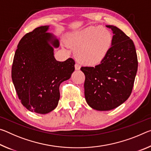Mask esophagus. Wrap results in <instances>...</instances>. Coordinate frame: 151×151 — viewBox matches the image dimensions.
I'll list each match as a JSON object with an SVG mask.
<instances>
[{
	"label": "esophagus",
	"instance_id": "34e87169",
	"mask_svg": "<svg viewBox=\"0 0 151 151\" xmlns=\"http://www.w3.org/2000/svg\"><path fill=\"white\" fill-rule=\"evenodd\" d=\"M75 70H80V68H81V66L79 65L78 64H75Z\"/></svg>",
	"mask_w": 151,
	"mask_h": 151
}]
</instances>
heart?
Masks as SVG:
<instances>
[{"label":"heart","instance_id":"b5f03b06","mask_svg":"<svg viewBox=\"0 0 151 151\" xmlns=\"http://www.w3.org/2000/svg\"><path fill=\"white\" fill-rule=\"evenodd\" d=\"M67 40L75 50V57L79 63L94 66L100 64L108 55L113 36L106 28L91 26L71 33Z\"/></svg>","mask_w":151,"mask_h":151}]
</instances>
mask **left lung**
<instances>
[{
	"instance_id": "1",
	"label": "left lung",
	"mask_w": 151,
	"mask_h": 151,
	"mask_svg": "<svg viewBox=\"0 0 151 151\" xmlns=\"http://www.w3.org/2000/svg\"><path fill=\"white\" fill-rule=\"evenodd\" d=\"M106 27L111 29L114 35L108 55L99 65L81 68L85 75L86 103L101 111L115 109L129 99L138 68L133 41L116 27Z\"/></svg>"
}]
</instances>
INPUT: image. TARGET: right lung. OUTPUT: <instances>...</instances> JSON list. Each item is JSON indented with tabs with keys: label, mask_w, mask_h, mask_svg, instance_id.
I'll use <instances>...</instances> for the list:
<instances>
[{
	"label": "right lung",
	"mask_w": 151,
	"mask_h": 151,
	"mask_svg": "<svg viewBox=\"0 0 151 151\" xmlns=\"http://www.w3.org/2000/svg\"><path fill=\"white\" fill-rule=\"evenodd\" d=\"M49 26L36 28L19 42L12 66V80L20 102L26 109L47 114L57 106L59 86L75 70V60L60 62L54 57L59 41Z\"/></svg>",
	"instance_id": "obj_1"
}]
</instances>
